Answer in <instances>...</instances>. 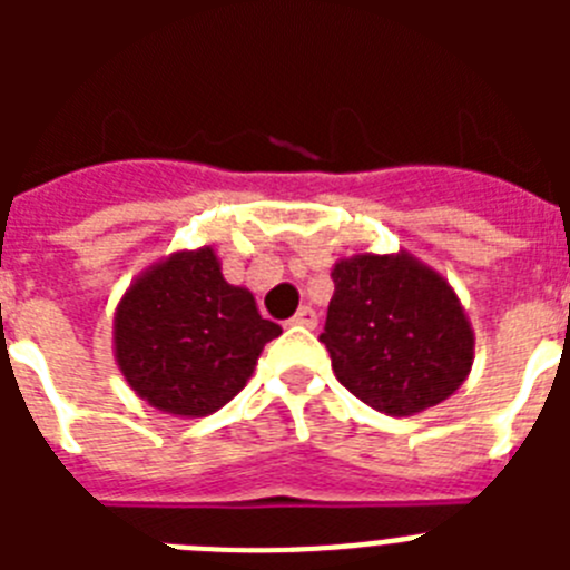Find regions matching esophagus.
I'll return each instance as SVG.
<instances>
[{"instance_id":"esophagus-1","label":"esophagus","mask_w":570,"mask_h":570,"mask_svg":"<svg viewBox=\"0 0 570 570\" xmlns=\"http://www.w3.org/2000/svg\"><path fill=\"white\" fill-rule=\"evenodd\" d=\"M291 325H299V328H314L316 325V311L308 308V305H302L294 316H291Z\"/></svg>"}]
</instances>
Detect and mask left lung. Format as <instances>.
I'll return each instance as SVG.
<instances>
[{"label": "left lung", "instance_id": "obj_1", "mask_svg": "<svg viewBox=\"0 0 570 570\" xmlns=\"http://www.w3.org/2000/svg\"><path fill=\"white\" fill-rule=\"evenodd\" d=\"M325 334L336 380L387 416L440 405L468 380L473 328L454 285L407 250L342 256Z\"/></svg>", "mask_w": 570, "mask_h": 570}]
</instances>
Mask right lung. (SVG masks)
Wrapping results in <instances>:
<instances>
[{
	"label": "right lung",
	"instance_id": "right-lung-1",
	"mask_svg": "<svg viewBox=\"0 0 570 570\" xmlns=\"http://www.w3.org/2000/svg\"><path fill=\"white\" fill-rule=\"evenodd\" d=\"M279 334L203 245L174 250L130 282L114 314V360L139 400L196 420L239 394L265 342Z\"/></svg>",
	"mask_w": 570,
	"mask_h": 570
}]
</instances>
